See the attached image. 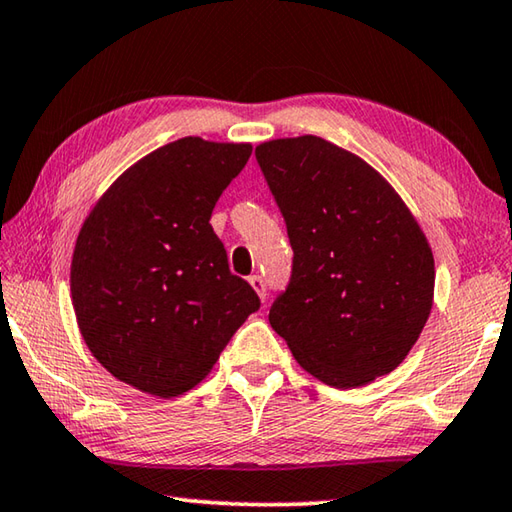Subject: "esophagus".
I'll list each match as a JSON object with an SVG mask.
<instances>
[{"mask_svg":"<svg viewBox=\"0 0 512 512\" xmlns=\"http://www.w3.org/2000/svg\"><path fill=\"white\" fill-rule=\"evenodd\" d=\"M249 283H251V288L256 290L258 297H261V301H265V297H267V285H265V279H263V276H258V274L249 276Z\"/></svg>","mask_w":512,"mask_h":512,"instance_id":"obj_1","label":"esophagus"}]
</instances>
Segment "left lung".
Wrapping results in <instances>:
<instances>
[{"label": "left lung", "mask_w": 512, "mask_h": 512, "mask_svg": "<svg viewBox=\"0 0 512 512\" xmlns=\"http://www.w3.org/2000/svg\"><path fill=\"white\" fill-rule=\"evenodd\" d=\"M256 159L294 251L272 328L335 389L391 373L432 312L434 256L423 229L378 170L326 139L265 141Z\"/></svg>", "instance_id": "left-lung-1"}]
</instances>
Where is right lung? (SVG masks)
Segmentation results:
<instances>
[{
    "label": "right lung",
    "mask_w": 512,
    "mask_h": 512,
    "mask_svg": "<svg viewBox=\"0 0 512 512\" xmlns=\"http://www.w3.org/2000/svg\"><path fill=\"white\" fill-rule=\"evenodd\" d=\"M249 155V143H166L125 170L87 215L71 258V301L87 348L116 380L179 396L209 375L261 308L209 224Z\"/></svg>",
    "instance_id": "right-lung-1"
}]
</instances>
